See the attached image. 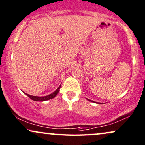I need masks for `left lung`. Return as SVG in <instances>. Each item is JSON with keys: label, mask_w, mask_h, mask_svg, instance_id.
<instances>
[{"label": "left lung", "mask_w": 145, "mask_h": 145, "mask_svg": "<svg viewBox=\"0 0 145 145\" xmlns=\"http://www.w3.org/2000/svg\"><path fill=\"white\" fill-rule=\"evenodd\" d=\"M89 101H91V102H94V101H91V100H89Z\"/></svg>", "instance_id": "8db88e82"}]
</instances>
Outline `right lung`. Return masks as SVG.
<instances>
[{"mask_svg":"<svg viewBox=\"0 0 145 145\" xmlns=\"http://www.w3.org/2000/svg\"><path fill=\"white\" fill-rule=\"evenodd\" d=\"M61 86V85H60L59 86V88H58V89H56V91L54 92V93H52V94H50V95H48V96H45V97H36V96H32V95H28V94H26V93L25 94L28 96V97L30 98V99H31L32 100H33V101H47V100H49V99H53L54 97H56V95H57V94L59 93Z\"/></svg>","mask_w":145,"mask_h":145,"instance_id":"right-lung-1","label":"right lung"}]
</instances>
